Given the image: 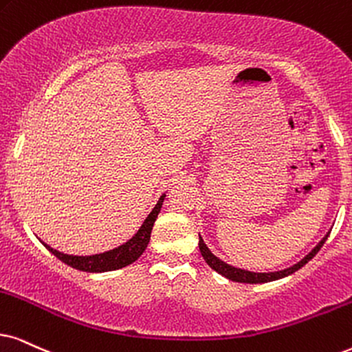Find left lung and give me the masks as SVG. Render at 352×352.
Returning <instances> with one entry per match:
<instances>
[{"mask_svg": "<svg viewBox=\"0 0 352 352\" xmlns=\"http://www.w3.org/2000/svg\"><path fill=\"white\" fill-rule=\"evenodd\" d=\"M328 232L324 237L320 240L318 245L314 248L312 252L309 253V255H305L299 263L292 265L291 268H286V270H281V271H273V273H253V271H247V270H240V268H235V266H230L226 263V261H222L217 258L214 253H211V250L206 247V243H204V240L201 239V235H199V242H198V247H199V252H201V255L204 258V261L211 266L212 270L217 271V273L224 276V278L230 279V281H237V283H247V284H260V283H270V281H276V279H281V278H286V276L296 273L297 270H300L302 266L305 263H309L312 258L317 255L320 248L323 247L324 240L328 239Z\"/></svg>", "mask_w": 352, "mask_h": 352, "instance_id": "1", "label": "left lung"}]
</instances>
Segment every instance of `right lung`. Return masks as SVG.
Here are the masks:
<instances>
[{
	"instance_id": "add662e5",
	"label": "right lung",
	"mask_w": 352,
	"mask_h": 352,
	"mask_svg": "<svg viewBox=\"0 0 352 352\" xmlns=\"http://www.w3.org/2000/svg\"><path fill=\"white\" fill-rule=\"evenodd\" d=\"M164 198H166V193L159 198L157 204H155L153 211L149 212L148 217H146L141 228L138 229V232L133 235V237L124 242L123 245H120L113 250L97 253V255H89V256H78V255H66V253H61L52 248L47 243L43 245L47 247L48 252H52L58 260H61L71 268L86 271V273H105V271H115L120 268H124V266L131 265L133 261H136L138 258L143 255V252L148 247L149 239H151V230H153V226L155 219H157V214L161 212Z\"/></svg>"
}]
</instances>
